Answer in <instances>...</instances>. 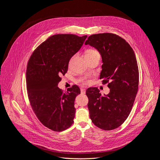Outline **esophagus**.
I'll return each mask as SVG.
<instances>
[{"label": "esophagus", "instance_id": "1", "mask_svg": "<svg viewBox=\"0 0 160 160\" xmlns=\"http://www.w3.org/2000/svg\"><path fill=\"white\" fill-rule=\"evenodd\" d=\"M85 92H86V90L85 88H82L81 89V93H82L84 94V93H85Z\"/></svg>", "mask_w": 160, "mask_h": 160}]
</instances>
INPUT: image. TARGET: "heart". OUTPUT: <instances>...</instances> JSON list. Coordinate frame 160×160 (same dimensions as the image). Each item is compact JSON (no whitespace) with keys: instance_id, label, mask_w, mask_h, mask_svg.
<instances>
[{"instance_id":"1","label":"heart","mask_w":160,"mask_h":160,"mask_svg":"<svg viewBox=\"0 0 160 160\" xmlns=\"http://www.w3.org/2000/svg\"><path fill=\"white\" fill-rule=\"evenodd\" d=\"M85 56H92V57L93 56H99L100 57V54L97 50L93 49H88L86 52ZM80 81L83 82L84 83H87L88 82L86 78H81Z\"/></svg>"}]
</instances>
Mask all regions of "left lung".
Returning a JSON list of instances; mask_svg holds the SVG:
<instances>
[{
	"instance_id": "8db88e82",
	"label": "left lung",
	"mask_w": 160,
	"mask_h": 160,
	"mask_svg": "<svg viewBox=\"0 0 160 160\" xmlns=\"http://www.w3.org/2000/svg\"><path fill=\"white\" fill-rule=\"evenodd\" d=\"M85 45L95 48L102 57L100 79L108 83L110 92L102 95L97 87L88 88V108L92 122L110 131L129 116L138 90L139 70L134 52L125 39L112 33L93 34Z\"/></svg>"
}]
</instances>
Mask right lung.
Masks as SVG:
<instances>
[{
    "label": "right lung",
    "instance_id": "obj_1",
    "mask_svg": "<svg viewBox=\"0 0 160 160\" xmlns=\"http://www.w3.org/2000/svg\"><path fill=\"white\" fill-rule=\"evenodd\" d=\"M87 37L53 35L34 51L29 60L26 85L31 105L39 121L54 131H64L73 123L75 99L80 90L75 85L63 92L58 85Z\"/></svg>",
    "mask_w": 160,
    "mask_h": 160
}]
</instances>
